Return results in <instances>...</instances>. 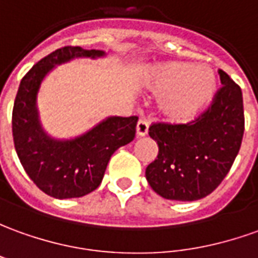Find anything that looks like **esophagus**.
I'll use <instances>...</instances> for the list:
<instances>
[{
  "instance_id": "1",
  "label": "esophagus",
  "mask_w": 258,
  "mask_h": 258,
  "mask_svg": "<svg viewBox=\"0 0 258 258\" xmlns=\"http://www.w3.org/2000/svg\"><path fill=\"white\" fill-rule=\"evenodd\" d=\"M147 132H149V123H147L146 120L140 119L139 122H138V125H136V135H138V138L146 136Z\"/></svg>"
}]
</instances>
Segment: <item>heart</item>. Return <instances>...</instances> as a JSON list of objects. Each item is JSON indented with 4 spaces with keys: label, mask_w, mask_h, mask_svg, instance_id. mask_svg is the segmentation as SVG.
<instances>
[{
    "label": "heart",
    "mask_w": 258,
    "mask_h": 258,
    "mask_svg": "<svg viewBox=\"0 0 258 258\" xmlns=\"http://www.w3.org/2000/svg\"><path fill=\"white\" fill-rule=\"evenodd\" d=\"M146 84L161 95L159 108L167 119L186 123L201 115L218 90L215 72L208 66L188 61H166L153 66Z\"/></svg>",
    "instance_id": "heart-1"
}]
</instances>
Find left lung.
<instances>
[{
	"label": "left lung",
	"instance_id": "left-lung-1",
	"mask_svg": "<svg viewBox=\"0 0 258 258\" xmlns=\"http://www.w3.org/2000/svg\"><path fill=\"white\" fill-rule=\"evenodd\" d=\"M222 87L211 106L188 123H153L149 135L159 146L146 180L166 200L197 201L215 191L240 150L244 132L239 85L219 70Z\"/></svg>",
	"mask_w": 258,
	"mask_h": 258
}]
</instances>
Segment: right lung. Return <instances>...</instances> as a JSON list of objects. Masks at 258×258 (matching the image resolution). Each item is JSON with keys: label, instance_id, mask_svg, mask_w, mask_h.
I'll use <instances>...</instances> for the list:
<instances>
[{"label": "right lung", "instance_id": "right-lung-1", "mask_svg": "<svg viewBox=\"0 0 258 258\" xmlns=\"http://www.w3.org/2000/svg\"><path fill=\"white\" fill-rule=\"evenodd\" d=\"M102 50L64 46L32 67L18 88L12 136L18 157L39 189L57 200L80 198L97 189L113 153L135 139L138 116H109L74 139H53L39 120L36 99L43 78L57 64L76 57L97 58Z\"/></svg>", "mask_w": 258, "mask_h": 258}]
</instances>
